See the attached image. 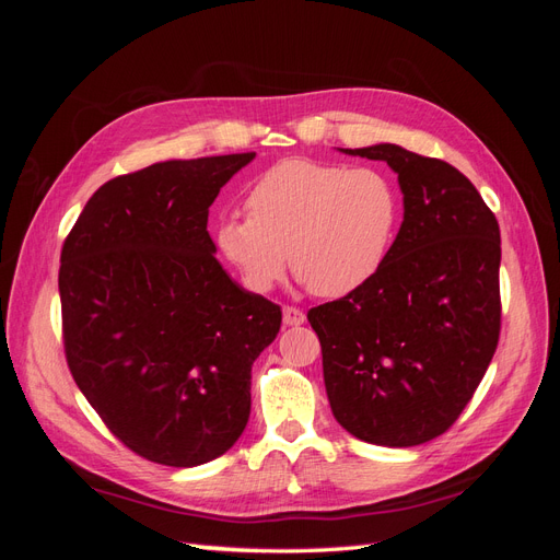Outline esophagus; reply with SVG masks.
I'll return each mask as SVG.
<instances>
[{
  "mask_svg": "<svg viewBox=\"0 0 560 560\" xmlns=\"http://www.w3.org/2000/svg\"><path fill=\"white\" fill-rule=\"evenodd\" d=\"M282 322L287 327H299V325H303V322H306V313L294 308V306H284L282 308Z\"/></svg>",
  "mask_w": 560,
  "mask_h": 560,
  "instance_id": "esophagus-1",
  "label": "esophagus"
}]
</instances>
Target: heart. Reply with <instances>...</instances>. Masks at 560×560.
<instances>
[{
  "instance_id": "1",
  "label": "heart",
  "mask_w": 560,
  "mask_h": 560,
  "mask_svg": "<svg viewBox=\"0 0 560 560\" xmlns=\"http://www.w3.org/2000/svg\"><path fill=\"white\" fill-rule=\"evenodd\" d=\"M247 214H224L214 241L254 292L294 276L315 296L362 290L385 266L401 224V194L378 167L280 161L257 177Z\"/></svg>"
}]
</instances>
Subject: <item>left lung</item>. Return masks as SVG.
Instances as JSON below:
<instances>
[{
    "instance_id": "1",
    "label": "left lung",
    "mask_w": 560,
    "mask_h": 560,
    "mask_svg": "<svg viewBox=\"0 0 560 560\" xmlns=\"http://www.w3.org/2000/svg\"><path fill=\"white\" fill-rule=\"evenodd\" d=\"M385 161L404 222L381 273L308 311L334 418L352 436L406 448L444 434L500 338V226L453 165L397 144L341 149Z\"/></svg>"
}]
</instances>
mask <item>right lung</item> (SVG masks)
<instances>
[{
    "label": "right lung",
    "mask_w": 560,
    "mask_h": 560,
    "mask_svg": "<svg viewBox=\"0 0 560 560\" xmlns=\"http://www.w3.org/2000/svg\"><path fill=\"white\" fill-rule=\"evenodd\" d=\"M254 156L165 161L91 196L60 254L65 358L112 434L167 467L224 455L249 418L252 364L278 303L214 259L208 214Z\"/></svg>",
    "instance_id": "obj_1"
}]
</instances>
